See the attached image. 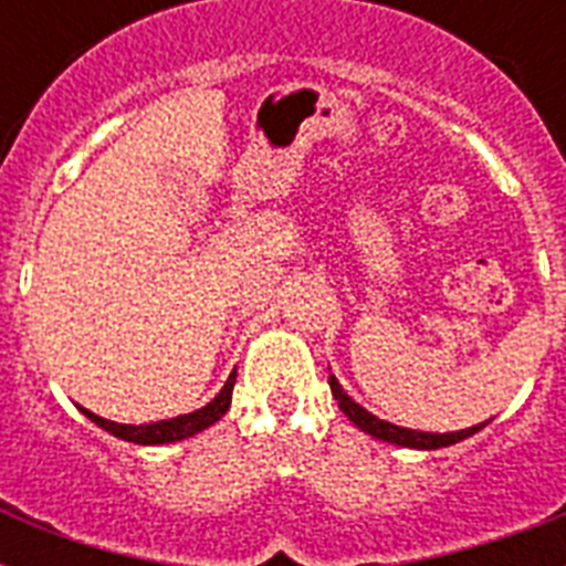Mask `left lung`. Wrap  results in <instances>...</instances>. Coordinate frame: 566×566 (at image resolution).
I'll list each match as a JSON object with an SVG mask.
<instances>
[{
    "instance_id": "left-lung-1",
    "label": "left lung",
    "mask_w": 566,
    "mask_h": 566,
    "mask_svg": "<svg viewBox=\"0 0 566 566\" xmlns=\"http://www.w3.org/2000/svg\"><path fill=\"white\" fill-rule=\"evenodd\" d=\"M328 385H332V396H335L337 405H340V411H344L346 417H349V420H353L355 426H358V429L367 431V434H373V438H378V440L396 443V447H408V449L452 447V443H458V440L470 438V434H475V431L488 426V422H479V426H473V429L443 431V434H438V431L402 429V426H394V422L378 420L376 413H370V411H367V408H361V405L355 402L353 396L344 394V387H340V381H337L335 376H328Z\"/></svg>"
}]
</instances>
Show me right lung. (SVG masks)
<instances>
[{
	"instance_id": "right-lung-1",
	"label": "right lung",
	"mask_w": 566,
	"mask_h": 566,
	"mask_svg": "<svg viewBox=\"0 0 566 566\" xmlns=\"http://www.w3.org/2000/svg\"><path fill=\"white\" fill-rule=\"evenodd\" d=\"M234 376L238 370L231 373L229 381L222 385V390L213 396L211 402L199 408V411H190V413H181V417H172V420H158V422H146V426H126V422H114V420H105V417H96L93 411L82 408L78 405V411L93 420L99 429L111 431L114 438L119 440H128V443H140V447H158V443H176V440H185V438H193L199 431H205L208 426L220 420L222 413L229 411L231 405V390H234Z\"/></svg>"
}]
</instances>
